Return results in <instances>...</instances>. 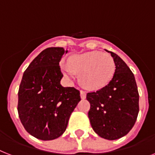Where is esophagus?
<instances>
[{
	"instance_id": "34e87169",
	"label": "esophagus",
	"mask_w": 155,
	"mask_h": 155,
	"mask_svg": "<svg viewBox=\"0 0 155 155\" xmlns=\"http://www.w3.org/2000/svg\"><path fill=\"white\" fill-rule=\"evenodd\" d=\"M80 97L83 99H86V92L84 91H80Z\"/></svg>"
}]
</instances>
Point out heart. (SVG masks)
<instances>
[{
    "label": "heart",
    "instance_id": "1",
    "mask_svg": "<svg viewBox=\"0 0 155 155\" xmlns=\"http://www.w3.org/2000/svg\"><path fill=\"white\" fill-rule=\"evenodd\" d=\"M68 64L62 65L64 75L74 79L75 72L81 74V81L84 86L95 90L109 84L115 71V63L112 56L97 51L72 56Z\"/></svg>",
    "mask_w": 155,
    "mask_h": 155
}]
</instances>
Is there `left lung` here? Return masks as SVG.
<instances>
[{
    "mask_svg": "<svg viewBox=\"0 0 155 155\" xmlns=\"http://www.w3.org/2000/svg\"><path fill=\"white\" fill-rule=\"evenodd\" d=\"M115 63L110 83L87 94L91 104L88 118L94 131L108 140L125 136L134 127L139 114V91L134 74L118 55L109 51Z\"/></svg>",
    "mask_w": 155,
    "mask_h": 155,
    "instance_id": "obj_1",
    "label": "left lung"
}]
</instances>
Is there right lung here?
Instances as JSON below:
<instances>
[{
  "label": "right lung",
  "mask_w": 155,
  "mask_h": 155,
  "mask_svg": "<svg viewBox=\"0 0 155 155\" xmlns=\"http://www.w3.org/2000/svg\"><path fill=\"white\" fill-rule=\"evenodd\" d=\"M64 52L60 47L41 51L24 72L19 87V118L25 130L41 140L62 135L81 100L80 91L60 84L63 74L59 62Z\"/></svg>",
  "instance_id": "add662e5"
}]
</instances>
